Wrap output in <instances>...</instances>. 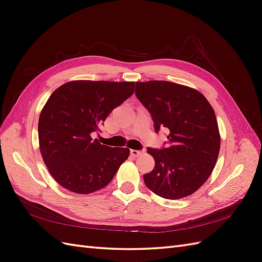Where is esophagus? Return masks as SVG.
<instances>
[{
    "label": "esophagus",
    "instance_id": "34e87169",
    "mask_svg": "<svg viewBox=\"0 0 262 262\" xmlns=\"http://www.w3.org/2000/svg\"><path fill=\"white\" fill-rule=\"evenodd\" d=\"M143 154V150H137V149H131V155L133 157H138Z\"/></svg>",
    "mask_w": 262,
    "mask_h": 262
}]
</instances>
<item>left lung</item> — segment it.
Here are the masks:
<instances>
[{"label": "left lung", "mask_w": 262, "mask_h": 262, "mask_svg": "<svg viewBox=\"0 0 262 262\" xmlns=\"http://www.w3.org/2000/svg\"><path fill=\"white\" fill-rule=\"evenodd\" d=\"M136 95L152 115L155 131L169 129L166 148H147L155 166L144 173L146 187L165 199L194 193L212 173L221 136L208 99L192 87L167 81L137 82Z\"/></svg>", "instance_id": "obj_1"}]
</instances>
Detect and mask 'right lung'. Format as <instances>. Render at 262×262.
<instances>
[{
    "instance_id": "add662e5",
    "label": "right lung",
    "mask_w": 262,
    "mask_h": 262,
    "mask_svg": "<svg viewBox=\"0 0 262 262\" xmlns=\"http://www.w3.org/2000/svg\"><path fill=\"white\" fill-rule=\"evenodd\" d=\"M134 92V82L71 81L55 90L38 121L39 148L50 175L70 191L89 194L106 187L130 149L93 140L113 110Z\"/></svg>"
}]
</instances>
